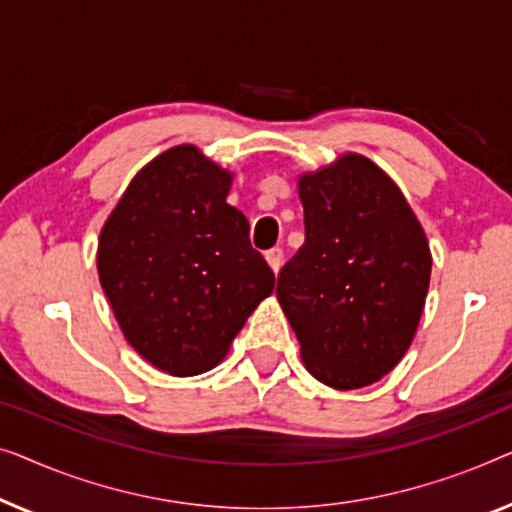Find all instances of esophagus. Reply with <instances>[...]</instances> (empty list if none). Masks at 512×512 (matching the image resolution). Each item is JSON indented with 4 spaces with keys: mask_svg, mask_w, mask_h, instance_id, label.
I'll list each match as a JSON object with an SVG mask.
<instances>
[{
    "mask_svg": "<svg viewBox=\"0 0 512 512\" xmlns=\"http://www.w3.org/2000/svg\"><path fill=\"white\" fill-rule=\"evenodd\" d=\"M266 262H269V266L273 271H280V266H283V250L280 248H271L266 250Z\"/></svg>",
    "mask_w": 512,
    "mask_h": 512,
    "instance_id": "34e87169",
    "label": "esophagus"
}]
</instances>
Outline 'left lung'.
<instances>
[{"mask_svg": "<svg viewBox=\"0 0 512 512\" xmlns=\"http://www.w3.org/2000/svg\"><path fill=\"white\" fill-rule=\"evenodd\" d=\"M306 241L278 273L276 297L306 369L359 390L406 355L429 290L427 236L397 183L362 155L299 178Z\"/></svg>", "mask_w": 512, "mask_h": 512, "instance_id": "left-lung-1", "label": "left lung"}]
</instances>
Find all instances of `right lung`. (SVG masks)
I'll list each match as a JSON object with an SVG mask.
<instances>
[{
	"label": "right lung",
	"instance_id": "right-lung-1",
	"mask_svg": "<svg viewBox=\"0 0 512 512\" xmlns=\"http://www.w3.org/2000/svg\"><path fill=\"white\" fill-rule=\"evenodd\" d=\"M232 174L199 148L148 162L104 222L99 283L127 343L171 376L220 364L276 276L227 204Z\"/></svg>",
	"mask_w": 512,
	"mask_h": 512
}]
</instances>
